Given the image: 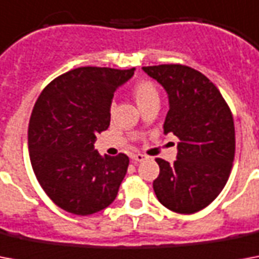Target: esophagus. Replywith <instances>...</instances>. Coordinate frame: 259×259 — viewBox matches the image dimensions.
<instances>
[{
    "mask_svg": "<svg viewBox=\"0 0 259 259\" xmlns=\"http://www.w3.org/2000/svg\"><path fill=\"white\" fill-rule=\"evenodd\" d=\"M132 160H134V161H144V160H145V156L142 153H134L132 154Z\"/></svg>",
    "mask_w": 259,
    "mask_h": 259,
    "instance_id": "34e87169",
    "label": "esophagus"
}]
</instances>
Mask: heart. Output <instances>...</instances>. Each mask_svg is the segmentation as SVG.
Segmentation results:
<instances>
[{
    "label": "heart",
    "instance_id": "b5f03b06",
    "mask_svg": "<svg viewBox=\"0 0 259 259\" xmlns=\"http://www.w3.org/2000/svg\"><path fill=\"white\" fill-rule=\"evenodd\" d=\"M133 97L137 102V105L140 106V109H142L144 106L149 105L152 102L158 101V90L154 86L150 80H140L133 86Z\"/></svg>",
    "mask_w": 259,
    "mask_h": 259
}]
</instances>
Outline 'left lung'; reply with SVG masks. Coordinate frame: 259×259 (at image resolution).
Returning a JSON list of instances; mask_svg holds the SVG:
<instances>
[{"instance_id": "obj_1", "label": "left lung", "mask_w": 259, "mask_h": 259, "mask_svg": "<svg viewBox=\"0 0 259 259\" xmlns=\"http://www.w3.org/2000/svg\"><path fill=\"white\" fill-rule=\"evenodd\" d=\"M168 93L164 134L180 142L177 160L156 158L153 181L158 201L177 213H193L211 204L225 188L235 156L233 113L205 75L183 64L142 67Z\"/></svg>"}]
</instances>
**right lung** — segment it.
I'll list each match as a JSON object with an SVG mask.
<instances>
[{"label": "right lung", "mask_w": 259, "mask_h": 259, "mask_svg": "<svg viewBox=\"0 0 259 259\" xmlns=\"http://www.w3.org/2000/svg\"><path fill=\"white\" fill-rule=\"evenodd\" d=\"M134 71L75 68L47 84L34 103L28 126L30 164L44 192L67 212L91 215L117 197L129 157L93 149L97 134L110 125L114 91Z\"/></svg>", "instance_id": "right-lung-1"}]
</instances>
